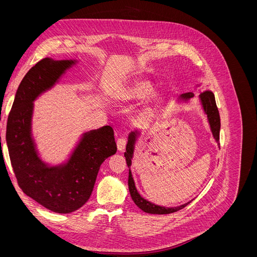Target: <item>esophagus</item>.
I'll return each instance as SVG.
<instances>
[{
	"mask_svg": "<svg viewBox=\"0 0 257 257\" xmlns=\"http://www.w3.org/2000/svg\"><path fill=\"white\" fill-rule=\"evenodd\" d=\"M125 145H126V141L124 138H119L116 141V147H118V150L120 152H122L124 149H125Z\"/></svg>",
	"mask_w": 257,
	"mask_h": 257,
	"instance_id": "obj_1",
	"label": "esophagus"
}]
</instances>
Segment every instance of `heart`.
I'll list each match as a JSON object with an SVG mask.
<instances>
[{"label": "heart", "instance_id": "1", "mask_svg": "<svg viewBox=\"0 0 257 257\" xmlns=\"http://www.w3.org/2000/svg\"><path fill=\"white\" fill-rule=\"evenodd\" d=\"M153 92V84L145 79H136L130 82L128 84L124 85L118 92H116V99L120 102L128 103V102H136L138 99H143L150 95ZM158 95L152 94L151 100L152 102H158Z\"/></svg>", "mask_w": 257, "mask_h": 257}]
</instances>
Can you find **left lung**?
<instances>
[{
  "mask_svg": "<svg viewBox=\"0 0 257 257\" xmlns=\"http://www.w3.org/2000/svg\"><path fill=\"white\" fill-rule=\"evenodd\" d=\"M197 87H199V84H197ZM194 95L193 92L189 93H184V94H181L178 98V102H188L189 99H191ZM199 97V102L201 105V108L207 115V119L210 125V130H211V133L213 138L215 139L216 143H219L220 141V128H221V121H220V113L219 110H217V107L215 104V98L214 94L211 91H205L201 93V94L198 96ZM139 136V130L135 128L133 132H131L128 138H127V144H126V151L124 152V157H125L126 160V164L128 167V190L131 197L133 199L135 205L142 209L144 212L146 213H151V214H169V213H174L176 211H179V210L183 209L185 206H188L191 201L189 203H185L181 206L178 207H163L155 205L151 201L145 199L144 197L141 196V194L138 193L135 182L133 179V175H132L131 172V165H132V160H133L134 157V150H135V144L137 138Z\"/></svg>",
  "mask_w": 257,
  "mask_h": 257,
  "instance_id": "left-lung-1",
  "label": "left lung"
}]
</instances>
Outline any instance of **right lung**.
<instances>
[{"label":"right lung","instance_id":"obj_1","mask_svg":"<svg viewBox=\"0 0 257 257\" xmlns=\"http://www.w3.org/2000/svg\"><path fill=\"white\" fill-rule=\"evenodd\" d=\"M77 62L51 58L37 62L19 84L6 126V145L21 190L57 213H71L87 203L100 165L116 152L113 130L105 125L82 133L63 163L50 165L40 157L32 134L34 102Z\"/></svg>","mask_w":257,"mask_h":257}]
</instances>
